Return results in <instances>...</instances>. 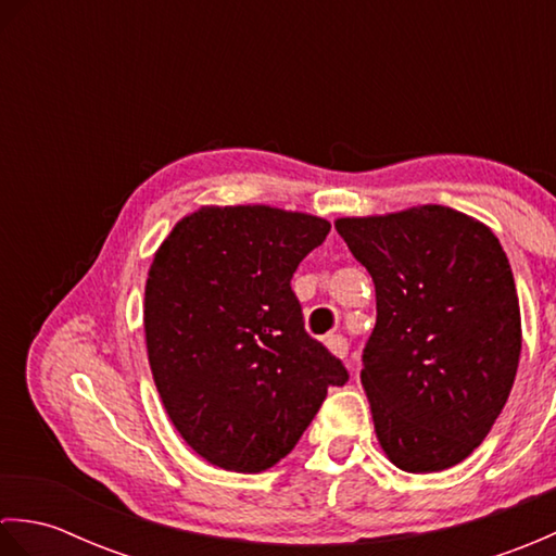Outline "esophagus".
<instances>
[{"instance_id": "esophagus-1", "label": "esophagus", "mask_w": 556, "mask_h": 556, "mask_svg": "<svg viewBox=\"0 0 556 556\" xmlns=\"http://www.w3.org/2000/svg\"><path fill=\"white\" fill-rule=\"evenodd\" d=\"M325 344H327V349L334 353V356H341L344 358L346 353H349V341L341 337V334H329L327 339H325Z\"/></svg>"}]
</instances>
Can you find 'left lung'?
I'll return each instance as SVG.
<instances>
[{"label":"left lung","mask_w":556,"mask_h":556,"mask_svg":"<svg viewBox=\"0 0 556 556\" xmlns=\"http://www.w3.org/2000/svg\"><path fill=\"white\" fill-rule=\"evenodd\" d=\"M334 227L375 285L361 382L377 440L406 473L460 464L492 430L521 356V311L497 236L442 205Z\"/></svg>","instance_id":"obj_1"}]
</instances>
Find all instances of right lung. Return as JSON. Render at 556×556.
I'll use <instances>...</instances> for the list:
<instances>
[{"label": "right lung", "mask_w": 556, "mask_h": 556, "mask_svg": "<svg viewBox=\"0 0 556 556\" xmlns=\"http://www.w3.org/2000/svg\"><path fill=\"white\" fill-rule=\"evenodd\" d=\"M329 222L267 205L200 207L152 260L146 344L174 428L195 454L236 473L285 458L349 382L337 356L303 327L291 291Z\"/></svg>", "instance_id": "obj_1"}]
</instances>
